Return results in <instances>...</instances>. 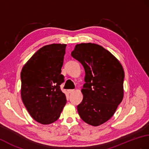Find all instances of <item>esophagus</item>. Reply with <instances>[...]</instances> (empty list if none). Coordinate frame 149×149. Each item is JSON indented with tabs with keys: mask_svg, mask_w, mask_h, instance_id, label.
<instances>
[{
	"mask_svg": "<svg viewBox=\"0 0 149 149\" xmlns=\"http://www.w3.org/2000/svg\"><path fill=\"white\" fill-rule=\"evenodd\" d=\"M74 89H68V93H72L73 92H74Z\"/></svg>",
	"mask_w": 149,
	"mask_h": 149,
	"instance_id": "34e87169",
	"label": "esophagus"
}]
</instances>
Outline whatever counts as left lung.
<instances>
[{
    "label": "left lung",
    "mask_w": 149,
    "mask_h": 149,
    "mask_svg": "<svg viewBox=\"0 0 149 149\" xmlns=\"http://www.w3.org/2000/svg\"><path fill=\"white\" fill-rule=\"evenodd\" d=\"M71 55L85 70L78 113L89 125H101L113 116L123 99V67L110 52L94 43L77 44Z\"/></svg>",
    "instance_id": "1"
}]
</instances>
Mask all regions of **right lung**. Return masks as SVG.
<instances>
[{
    "label": "right lung",
    "instance_id": "1",
    "mask_svg": "<svg viewBox=\"0 0 149 149\" xmlns=\"http://www.w3.org/2000/svg\"><path fill=\"white\" fill-rule=\"evenodd\" d=\"M67 44H52L38 50L21 72V96L32 118L42 124L59 119L67 100L60 84Z\"/></svg>",
    "mask_w": 149,
    "mask_h": 149
}]
</instances>
